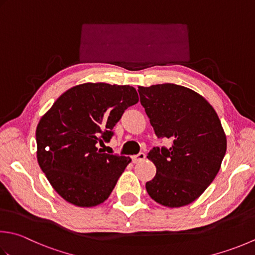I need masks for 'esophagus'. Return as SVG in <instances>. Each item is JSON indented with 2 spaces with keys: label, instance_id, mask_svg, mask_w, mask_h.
I'll list each match as a JSON object with an SVG mask.
<instances>
[{
  "label": "esophagus",
  "instance_id": "1",
  "mask_svg": "<svg viewBox=\"0 0 255 255\" xmlns=\"http://www.w3.org/2000/svg\"><path fill=\"white\" fill-rule=\"evenodd\" d=\"M144 158H146V154H144L143 152H139L138 154H136V156H132V162L133 163H137V162H140V161H143Z\"/></svg>",
  "mask_w": 255,
  "mask_h": 255
}]
</instances>
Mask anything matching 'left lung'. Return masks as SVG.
I'll use <instances>...</instances> for the list:
<instances>
[{
    "mask_svg": "<svg viewBox=\"0 0 255 255\" xmlns=\"http://www.w3.org/2000/svg\"><path fill=\"white\" fill-rule=\"evenodd\" d=\"M140 103L158 138L170 148L153 147L147 158L157 168L146 183L149 196L169 208L193 202L220 170L227 137L213 107L198 93L176 84L139 86Z\"/></svg>",
    "mask_w": 255,
    "mask_h": 255,
    "instance_id": "1",
    "label": "left lung"
}]
</instances>
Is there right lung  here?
<instances>
[{
	"mask_svg": "<svg viewBox=\"0 0 255 255\" xmlns=\"http://www.w3.org/2000/svg\"><path fill=\"white\" fill-rule=\"evenodd\" d=\"M139 101L129 85L87 83L65 92L36 128L37 161L54 190L77 207H95L111 196L131 161L98 143L111 140L128 107Z\"/></svg>",
	"mask_w": 255,
	"mask_h": 255,
	"instance_id": "add662e5",
	"label": "right lung"
}]
</instances>
